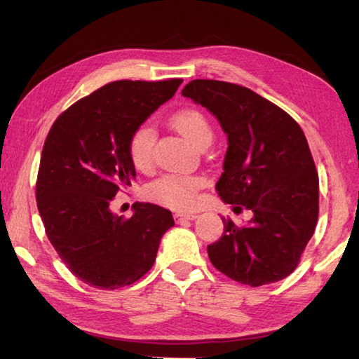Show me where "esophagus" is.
Segmentation results:
<instances>
[{
  "mask_svg": "<svg viewBox=\"0 0 359 359\" xmlns=\"http://www.w3.org/2000/svg\"><path fill=\"white\" fill-rule=\"evenodd\" d=\"M194 218H198V215L193 214V212H175L174 214V220L177 223L190 222V220H194Z\"/></svg>",
  "mask_w": 359,
  "mask_h": 359,
  "instance_id": "1",
  "label": "esophagus"
}]
</instances>
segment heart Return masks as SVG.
<instances>
[{
  "label": "heart",
  "mask_w": 359,
  "mask_h": 359,
  "mask_svg": "<svg viewBox=\"0 0 359 359\" xmlns=\"http://www.w3.org/2000/svg\"><path fill=\"white\" fill-rule=\"evenodd\" d=\"M175 131H179L187 141L196 147H204L210 144L214 131L205 115L194 107H185L174 112L169 118ZM155 130L150 125L144 123L133 131L128 141V155L137 171H149L154 166V149H155ZM204 185V180L198 175H177L166 174L158 177L145 188V194L150 201L169 209L185 210L196 203L198 191Z\"/></svg>",
  "instance_id": "obj_1"
}]
</instances>
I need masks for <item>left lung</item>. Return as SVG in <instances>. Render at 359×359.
Listing matches in <instances>:
<instances>
[{
    "label": "left lung",
    "mask_w": 359,
    "mask_h": 359,
    "mask_svg": "<svg viewBox=\"0 0 359 359\" xmlns=\"http://www.w3.org/2000/svg\"><path fill=\"white\" fill-rule=\"evenodd\" d=\"M182 95L215 115L228 135L215 190L234 210L253 218L208 245L210 263L234 282L261 287L282 280L299 264L318 220V172L301 126L250 88L194 79Z\"/></svg>",
    "instance_id": "8db88e82"
}]
</instances>
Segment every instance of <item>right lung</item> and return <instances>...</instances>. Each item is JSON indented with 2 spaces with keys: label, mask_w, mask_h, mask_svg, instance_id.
<instances>
[{
  "label": "right lung",
  "mask_w": 359,
  "mask_h": 359,
  "mask_svg": "<svg viewBox=\"0 0 359 359\" xmlns=\"http://www.w3.org/2000/svg\"><path fill=\"white\" fill-rule=\"evenodd\" d=\"M182 79L115 81L76 101L53 121L42 147L36 203L46 234L77 278L100 290L135 283L154 266L171 212L136 203L131 218L111 203L136 179L128 141L172 98Z\"/></svg>",
  "instance_id": "add662e5"
}]
</instances>
